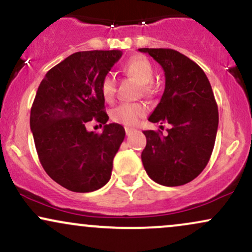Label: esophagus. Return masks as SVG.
I'll return each instance as SVG.
<instances>
[{"instance_id":"1","label":"esophagus","mask_w":252,"mask_h":252,"mask_svg":"<svg viewBox=\"0 0 252 252\" xmlns=\"http://www.w3.org/2000/svg\"><path fill=\"white\" fill-rule=\"evenodd\" d=\"M133 131H134V129L131 128V127H125V132H126V135H131L132 133H133Z\"/></svg>"}]
</instances>
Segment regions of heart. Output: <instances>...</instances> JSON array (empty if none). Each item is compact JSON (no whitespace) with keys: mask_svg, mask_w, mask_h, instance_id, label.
<instances>
[{"mask_svg":"<svg viewBox=\"0 0 252 252\" xmlns=\"http://www.w3.org/2000/svg\"><path fill=\"white\" fill-rule=\"evenodd\" d=\"M124 72L127 75L138 80L143 85L145 94L152 93L151 84L155 79V70L152 64L144 56H134L128 60L124 66ZM117 91V80L112 73H107L102 76L100 82V92L106 101H112ZM147 113V108L143 103H121L112 112V119L115 123L125 126H135L141 118Z\"/></svg>","mask_w":252,"mask_h":252,"instance_id":"obj_1","label":"heart"}]
</instances>
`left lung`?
Returning <instances> with one entry per match:
<instances>
[{"mask_svg":"<svg viewBox=\"0 0 252 252\" xmlns=\"http://www.w3.org/2000/svg\"><path fill=\"white\" fill-rule=\"evenodd\" d=\"M139 52L152 56L165 72V91L149 120L171 125L166 135L160 131L143 132L145 171L160 185L188 184L205 168L215 146L218 108L211 85L202 68L177 50Z\"/></svg>","mask_w":252,"mask_h":252,"instance_id":"1","label":"left lung"}]
</instances>
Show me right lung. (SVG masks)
Wrapping results in <instances>:
<instances>
[{"instance_id":"add662e5","label":"right lung","mask_w":252,"mask_h":252,"mask_svg":"<svg viewBox=\"0 0 252 252\" xmlns=\"http://www.w3.org/2000/svg\"><path fill=\"white\" fill-rule=\"evenodd\" d=\"M121 50L78 52L47 72L31 109V131L38 159L54 182L73 192H92L108 183L113 159L125 138L119 124H106L102 76ZM95 120L101 135L85 125Z\"/></svg>"}]
</instances>
